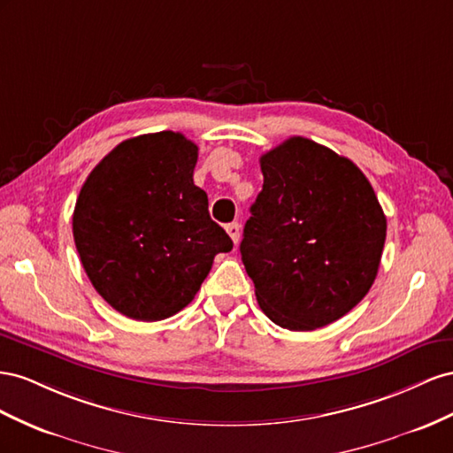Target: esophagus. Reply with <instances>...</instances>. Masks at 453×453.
<instances>
[{"label": "esophagus", "instance_id": "esophagus-1", "mask_svg": "<svg viewBox=\"0 0 453 453\" xmlns=\"http://www.w3.org/2000/svg\"><path fill=\"white\" fill-rule=\"evenodd\" d=\"M226 231H227V235L231 237V241L237 244L239 237H241V226L237 222H231V224L226 226Z\"/></svg>", "mask_w": 453, "mask_h": 453}]
</instances>
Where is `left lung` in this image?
Instances as JSON below:
<instances>
[{
	"label": "left lung",
	"mask_w": 453,
	"mask_h": 453,
	"mask_svg": "<svg viewBox=\"0 0 453 453\" xmlns=\"http://www.w3.org/2000/svg\"><path fill=\"white\" fill-rule=\"evenodd\" d=\"M264 188L241 241L262 311L296 332L342 319L376 280L387 235L363 171L317 142L292 136L260 157Z\"/></svg>",
	"instance_id": "obj_1"
}]
</instances>
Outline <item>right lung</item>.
<instances>
[{
    "mask_svg": "<svg viewBox=\"0 0 453 453\" xmlns=\"http://www.w3.org/2000/svg\"><path fill=\"white\" fill-rule=\"evenodd\" d=\"M197 155L191 140L173 131L128 138L95 166L77 197L72 226L85 273L128 319L182 311L214 256L234 249L193 184Z\"/></svg>",
    "mask_w": 453,
    "mask_h": 453,
    "instance_id": "right-lung-1",
    "label": "right lung"
}]
</instances>
